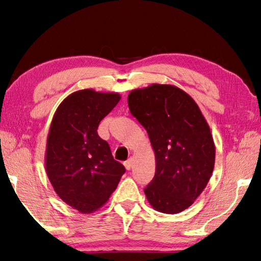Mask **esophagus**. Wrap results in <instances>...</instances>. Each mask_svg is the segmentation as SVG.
I'll list each match as a JSON object with an SVG mask.
<instances>
[{
	"mask_svg": "<svg viewBox=\"0 0 261 261\" xmlns=\"http://www.w3.org/2000/svg\"><path fill=\"white\" fill-rule=\"evenodd\" d=\"M124 165H125V167L127 170H130L132 169V166H133V159L130 158V159H128L127 160L125 163H124Z\"/></svg>",
	"mask_w": 261,
	"mask_h": 261,
	"instance_id": "obj_1",
	"label": "esophagus"
}]
</instances>
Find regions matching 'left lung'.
<instances>
[{
    "label": "left lung",
    "mask_w": 261,
    "mask_h": 261,
    "mask_svg": "<svg viewBox=\"0 0 261 261\" xmlns=\"http://www.w3.org/2000/svg\"><path fill=\"white\" fill-rule=\"evenodd\" d=\"M132 115L146 129L155 175L144 190L156 211L175 214L192 205L211 177L216 146L199 106L182 89L153 84L132 90Z\"/></svg>",
    "instance_id": "8db88e82"
}]
</instances>
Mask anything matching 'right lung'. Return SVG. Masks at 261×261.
Here are the masks:
<instances>
[{
	"mask_svg": "<svg viewBox=\"0 0 261 261\" xmlns=\"http://www.w3.org/2000/svg\"><path fill=\"white\" fill-rule=\"evenodd\" d=\"M119 100L117 92L78 90L63 99L52 118L45 172L59 198L82 213L105 204L126 171L97 133Z\"/></svg>",
	"mask_w": 261,
	"mask_h": 261,
	"instance_id": "1",
	"label": "right lung"
}]
</instances>
